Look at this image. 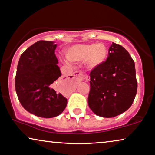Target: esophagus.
Masks as SVG:
<instances>
[{"label":"esophagus","instance_id":"34e87169","mask_svg":"<svg viewBox=\"0 0 155 155\" xmlns=\"http://www.w3.org/2000/svg\"><path fill=\"white\" fill-rule=\"evenodd\" d=\"M74 79L76 82H81L84 79V74H82V72L75 71L74 73Z\"/></svg>","mask_w":155,"mask_h":155}]
</instances>
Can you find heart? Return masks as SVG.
Returning a JSON list of instances; mask_svg holds the SVG:
<instances>
[{"label": "heart", "instance_id": "1", "mask_svg": "<svg viewBox=\"0 0 155 155\" xmlns=\"http://www.w3.org/2000/svg\"><path fill=\"white\" fill-rule=\"evenodd\" d=\"M66 56L71 61L85 60L89 69H95L102 65L108 59V51L103 43L97 44H77L66 50Z\"/></svg>", "mask_w": 155, "mask_h": 155}]
</instances>
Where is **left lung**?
I'll return each mask as SVG.
<instances>
[{
  "label": "left lung",
  "mask_w": 155,
  "mask_h": 155,
  "mask_svg": "<svg viewBox=\"0 0 155 155\" xmlns=\"http://www.w3.org/2000/svg\"><path fill=\"white\" fill-rule=\"evenodd\" d=\"M88 106L95 114L113 117L133 104L137 89L135 62L121 45L113 42L108 57L90 73Z\"/></svg>",
  "instance_id": "8db88e82"
}]
</instances>
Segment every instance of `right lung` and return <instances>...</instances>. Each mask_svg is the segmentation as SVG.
I'll return each instance as SVG.
<instances>
[{
    "label": "right lung",
    "instance_id": "obj_1",
    "mask_svg": "<svg viewBox=\"0 0 155 155\" xmlns=\"http://www.w3.org/2000/svg\"><path fill=\"white\" fill-rule=\"evenodd\" d=\"M57 44L38 41L20 57L15 79V91L20 104L36 116L51 118L60 115L67 100L53 88L61 74L55 55Z\"/></svg>",
    "mask_w": 155,
    "mask_h": 155
}]
</instances>
